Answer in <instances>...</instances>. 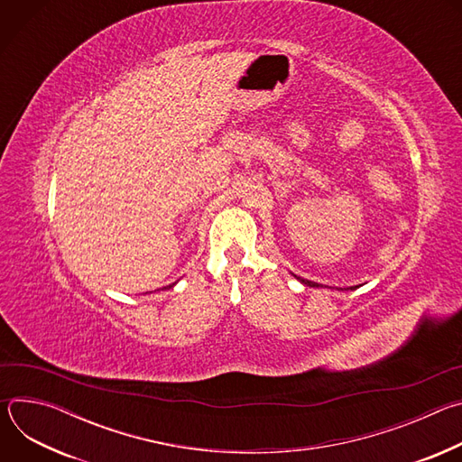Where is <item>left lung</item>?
<instances>
[{
  "instance_id": "left-lung-1",
  "label": "left lung",
  "mask_w": 462,
  "mask_h": 462,
  "mask_svg": "<svg viewBox=\"0 0 462 462\" xmlns=\"http://www.w3.org/2000/svg\"><path fill=\"white\" fill-rule=\"evenodd\" d=\"M301 282H303L305 285H309V287H318V283H314V282H307V280H303V278H301ZM351 289H353V287H351Z\"/></svg>"
}]
</instances>
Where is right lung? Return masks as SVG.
I'll use <instances>...</instances> for the list:
<instances>
[{
  "instance_id": "obj_1",
  "label": "right lung",
  "mask_w": 462,
  "mask_h": 462,
  "mask_svg": "<svg viewBox=\"0 0 462 462\" xmlns=\"http://www.w3.org/2000/svg\"><path fill=\"white\" fill-rule=\"evenodd\" d=\"M170 287H171V285H170ZM164 289H166V287H164Z\"/></svg>"
}]
</instances>
